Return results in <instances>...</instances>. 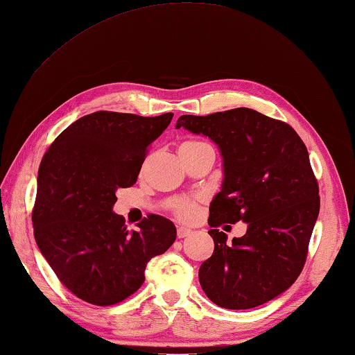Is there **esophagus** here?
<instances>
[{
    "label": "esophagus",
    "instance_id": "34e87169",
    "mask_svg": "<svg viewBox=\"0 0 355 355\" xmlns=\"http://www.w3.org/2000/svg\"><path fill=\"white\" fill-rule=\"evenodd\" d=\"M191 234H192V230H191V228L178 227V230H177V236H178V239H184V237L191 236Z\"/></svg>",
    "mask_w": 355,
    "mask_h": 355
}]
</instances>
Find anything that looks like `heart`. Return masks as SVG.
Instances as JSON below:
<instances>
[{"instance_id":"obj_1","label":"heart","mask_w":355,"mask_h":355,"mask_svg":"<svg viewBox=\"0 0 355 355\" xmlns=\"http://www.w3.org/2000/svg\"><path fill=\"white\" fill-rule=\"evenodd\" d=\"M205 150H213L211 145L204 142L200 139H189L181 142L178 146V154L180 157H187V155L198 154L200 151ZM175 216L181 220H192L196 213H198V200H181L177 202L174 209Z\"/></svg>"}]
</instances>
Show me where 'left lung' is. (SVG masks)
Returning a JSON list of instances; mask_svg holds the SVG:
<instances>
[{"label":"left lung","instance_id":"1","mask_svg":"<svg viewBox=\"0 0 355 355\" xmlns=\"http://www.w3.org/2000/svg\"><path fill=\"white\" fill-rule=\"evenodd\" d=\"M180 127L209 136L224 157V183L209 216L215 251L198 272L202 291L230 310L274 300L300 277L319 215V186L306 145L289 123L246 107L183 114ZM239 220L249 224L247 234L227 245L217 228Z\"/></svg>","mask_w":355,"mask_h":355}]
</instances>
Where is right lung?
I'll list each match as a JSON object with an SVG mask.
<instances>
[{"mask_svg":"<svg viewBox=\"0 0 355 355\" xmlns=\"http://www.w3.org/2000/svg\"><path fill=\"white\" fill-rule=\"evenodd\" d=\"M174 113L145 118L95 112L63 130L37 172L35 239L60 283L94 306H114L145 282L146 263L175 242L166 218L148 215L128 230L112 211L119 187L137 180L148 148Z\"/></svg>","mask_w":355,"mask_h":355,"instance_id":"obj_1","label":"right lung"}]
</instances>
